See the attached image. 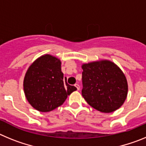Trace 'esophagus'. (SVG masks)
I'll return each instance as SVG.
<instances>
[{"instance_id": "1", "label": "esophagus", "mask_w": 146, "mask_h": 146, "mask_svg": "<svg viewBox=\"0 0 146 146\" xmlns=\"http://www.w3.org/2000/svg\"><path fill=\"white\" fill-rule=\"evenodd\" d=\"M74 86L76 87V88H77V91H79L80 89V86L79 84H75V85H74Z\"/></svg>"}]
</instances>
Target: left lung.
Instances as JSON below:
<instances>
[{
  "label": "left lung",
  "instance_id": "left-lung-1",
  "mask_svg": "<svg viewBox=\"0 0 146 146\" xmlns=\"http://www.w3.org/2000/svg\"><path fill=\"white\" fill-rule=\"evenodd\" d=\"M82 95L89 105L102 113H112L123 104L128 85L114 63L101 60L83 64Z\"/></svg>",
  "mask_w": 146,
  "mask_h": 146
}]
</instances>
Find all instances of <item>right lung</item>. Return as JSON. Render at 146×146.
<instances>
[{
  "instance_id": "1",
  "label": "right lung",
  "mask_w": 146,
  "mask_h": 146,
  "mask_svg": "<svg viewBox=\"0 0 146 146\" xmlns=\"http://www.w3.org/2000/svg\"><path fill=\"white\" fill-rule=\"evenodd\" d=\"M60 60L44 55L28 68L23 87L28 102L40 112H50L58 108L77 88L67 83L61 72Z\"/></svg>"
}]
</instances>
